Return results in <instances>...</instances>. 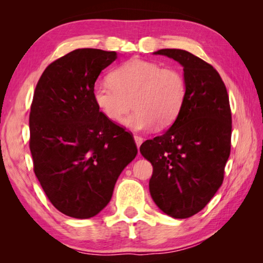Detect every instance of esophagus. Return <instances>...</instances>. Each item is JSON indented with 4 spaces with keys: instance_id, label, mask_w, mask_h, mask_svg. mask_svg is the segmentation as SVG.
Masks as SVG:
<instances>
[{
    "instance_id": "obj_1",
    "label": "esophagus",
    "mask_w": 263,
    "mask_h": 263,
    "mask_svg": "<svg viewBox=\"0 0 263 263\" xmlns=\"http://www.w3.org/2000/svg\"><path fill=\"white\" fill-rule=\"evenodd\" d=\"M135 140H136V144H137V147L139 148L140 147V145L142 144V141H144V139H142V137H140V136H135Z\"/></svg>"
}]
</instances>
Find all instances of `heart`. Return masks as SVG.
<instances>
[{"label":"heart","instance_id":"b5f03b06","mask_svg":"<svg viewBox=\"0 0 263 263\" xmlns=\"http://www.w3.org/2000/svg\"><path fill=\"white\" fill-rule=\"evenodd\" d=\"M110 82L96 83L92 100L100 112L135 131L167 127L176 121L186 97V81L179 69L163 68L155 61L131 59L111 70ZM133 103L131 104L130 102Z\"/></svg>","mask_w":263,"mask_h":263}]
</instances>
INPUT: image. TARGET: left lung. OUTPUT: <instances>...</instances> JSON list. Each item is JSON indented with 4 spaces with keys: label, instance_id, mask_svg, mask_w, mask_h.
Returning <instances> with one entry per match:
<instances>
[{
    "label": "left lung",
    "instance_id": "8db88e82",
    "mask_svg": "<svg viewBox=\"0 0 263 263\" xmlns=\"http://www.w3.org/2000/svg\"><path fill=\"white\" fill-rule=\"evenodd\" d=\"M183 66L186 97L171 128L140 146L153 166L149 193L154 203L173 218H189L211 201L224 181L231 152L232 114L219 73L191 53L163 48Z\"/></svg>",
    "mask_w": 263,
    "mask_h": 263
}]
</instances>
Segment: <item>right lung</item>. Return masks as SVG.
<instances>
[{
  "label": "right lung",
  "instance_id": "add662e5",
  "mask_svg": "<svg viewBox=\"0 0 263 263\" xmlns=\"http://www.w3.org/2000/svg\"><path fill=\"white\" fill-rule=\"evenodd\" d=\"M117 53L78 48L44 70L30 110L33 171L66 216L87 219L108 205L118 176L138 153L132 133L96 108L92 88Z\"/></svg>",
  "mask_w": 263,
  "mask_h": 263
}]
</instances>
